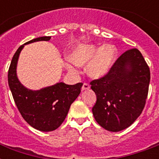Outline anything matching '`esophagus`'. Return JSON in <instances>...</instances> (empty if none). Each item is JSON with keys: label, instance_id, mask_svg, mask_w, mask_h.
<instances>
[{"label": "esophagus", "instance_id": "1", "mask_svg": "<svg viewBox=\"0 0 159 159\" xmlns=\"http://www.w3.org/2000/svg\"><path fill=\"white\" fill-rule=\"evenodd\" d=\"M90 89V85L88 83H84V84L82 85V91H85V90H88Z\"/></svg>", "mask_w": 159, "mask_h": 159}]
</instances>
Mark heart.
<instances>
[{"instance_id": "1", "label": "heart", "mask_w": 159, "mask_h": 159, "mask_svg": "<svg viewBox=\"0 0 159 159\" xmlns=\"http://www.w3.org/2000/svg\"><path fill=\"white\" fill-rule=\"evenodd\" d=\"M118 56V49L111 43L102 47L95 44H79L71 52L70 59L65 62L69 72H74V64L87 66V75L94 79H100L108 74Z\"/></svg>"}]
</instances>
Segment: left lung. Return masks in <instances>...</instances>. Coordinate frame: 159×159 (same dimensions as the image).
I'll return each instance as SVG.
<instances>
[{
    "label": "left lung",
    "instance_id": "8db88e82",
    "mask_svg": "<svg viewBox=\"0 0 159 159\" xmlns=\"http://www.w3.org/2000/svg\"><path fill=\"white\" fill-rule=\"evenodd\" d=\"M150 71L142 53L132 48L121 55L106 76L91 82L97 95L92 107L102 128L119 132L140 116L148 97Z\"/></svg>",
    "mask_w": 159,
    "mask_h": 159
}]
</instances>
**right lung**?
Listing matches in <instances>:
<instances>
[{
	"mask_svg": "<svg viewBox=\"0 0 159 159\" xmlns=\"http://www.w3.org/2000/svg\"><path fill=\"white\" fill-rule=\"evenodd\" d=\"M50 39V36L39 37L21 45L14 54L8 71L9 87L20 113L30 125L43 132L55 130L62 125L82 87V82L75 85L57 82L34 91L26 88L19 81L16 67L25 45L37 41H48Z\"/></svg>",
	"mask_w": 159,
	"mask_h": 159,
	"instance_id": "obj_1",
	"label": "right lung"
}]
</instances>
